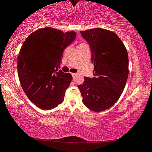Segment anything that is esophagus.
I'll use <instances>...</instances> for the list:
<instances>
[{
  "label": "esophagus",
  "instance_id": "obj_1",
  "mask_svg": "<svg viewBox=\"0 0 152 152\" xmlns=\"http://www.w3.org/2000/svg\"><path fill=\"white\" fill-rule=\"evenodd\" d=\"M71 75H72V76H73V77H74L76 75V73H71Z\"/></svg>",
  "mask_w": 152,
  "mask_h": 152
}]
</instances>
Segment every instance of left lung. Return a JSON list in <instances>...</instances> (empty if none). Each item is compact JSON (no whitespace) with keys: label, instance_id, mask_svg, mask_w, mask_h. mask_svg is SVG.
Wrapping results in <instances>:
<instances>
[{"label":"left lung","instance_id":"1","mask_svg":"<svg viewBox=\"0 0 152 152\" xmlns=\"http://www.w3.org/2000/svg\"><path fill=\"white\" fill-rule=\"evenodd\" d=\"M81 34L91 47L94 77H84L79 89L83 104L99 112L112 107L120 97L128 77V55L123 42L113 31L95 28Z\"/></svg>","mask_w":152,"mask_h":152}]
</instances>
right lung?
<instances>
[{"label":"right lung","instance_id":"obj_1","mask_svg":"<svg viewBox=\"0 0 152 152\" xmlns=\"http://www.w3.org/2000/svg\"><path fill=\"white\" fill-rule=\"evenodd\" d=\"M75 37L74 31L64 33L54 28H42L32 33L20 48L17 69L21 87L41 110H52L63 102L72 75L58 69L64 49Z\"/></svg>","mask_w":152,"mask_h":152}]
</instances>
